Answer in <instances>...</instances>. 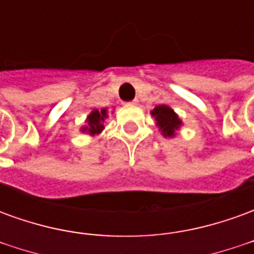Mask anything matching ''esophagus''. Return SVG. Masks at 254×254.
Masks as SVG:
<instances>
[{"label":"esophagus","instance_id":"34e87169","mask_svg":"<svg viewBox=\"0 0 254 254\" xmlns=\"http://www.w3.org/2000/svg\"><path fill=\"white\" fill-rule=\"evenodd\" d=\"M129 105H137V100H133V102H130Z\"/></svg>","mask_w":254,"mask_h":254}]
</instances>
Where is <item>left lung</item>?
Listing matches in <instances>:
<instances>
[{"label": "left lung", "instance_id": "obj_1", "mask_svg": "<svg viewBox=\"0 0 254 254\" xmlns=\"http://www.w3.org/2000/svg\"><path fill=\"white\" fill-rule=\"evenodd\" d=\"M151 114L156 118V125L159 127L163 136L173 137L177 129L181 125V120L169 106H156Z\"/></svg>", "mask_w": 254, "mask_h": 254}]
</instances>
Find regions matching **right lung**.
I'll return each mask as SVG.
<instances>
[{"instance_id":"right-lung-1","label":"right lung","mask_w":254,"mask_h":254,"mask_svg":"<svg viewBox=\"0 0 254 254\" xmlns=\"http://www.w3.org/2000/svg\"><path fill=\"white\" fill-rule=\"evenodd\" d=\"M106 109L103 110H94L88 116V127H83V132H88L89 134H98L103 129V121L106 120Z\"/></svg>"}]
</instances>
